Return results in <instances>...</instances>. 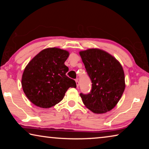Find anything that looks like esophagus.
<instances>
[{
    "mask_svg": "<svg viewBox=\"0 0 149 149\" xmlns=\"http://www.w3.org/2000/svg\"><path fill=\"white\" fill-rule=\"evenodd\" d=\"M75 83H76V85H77V87H79V81H78V79H75Z\"/></svg>",
    "mask_w": 149,
    "mask_h": 149,
    "instance_id": "34e87169",
    "label": "esophagus"
}]
</instances>
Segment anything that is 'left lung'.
I'll use <instances>...</instances> for the list:
<instances>
[{
    "label": "left lung",
    "instance_id": "8db88e82",
    "mask_svg": "<svg viewBox=\"0 0 149 149\" xmlns=\"http://www.w3.org/2000/svg\"><path fill=\"white\" fill-rule=\"evenodd\" d=\"M92 89L80 93L83 102L95 114L109 112L119 102L125 90V75L120 63L104 50L89 49L79 52Z\"/></svg>",
    "mask_w": 149,
    "mask_h": 149
}]
</instances>
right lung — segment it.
<instances>
[{
    "instance_id": "add662e5",
    "label": "right lung",
    "mask_w": 149,
    "mask_h": 149,
    "mask_svg": "<svg viewBox=\"0 0 149 149\" xmlns=\"http://www.w3.org/2000/svg\"><path fill=\"white\" fill-rule=\"evenodd\" d=\"M69 54L67 50L48 48L26 65L22 86L33 104L40 108H50L61 101L70 87H76L75 81L65 75L69 69L64 62Z\"/></svg>"
}]
</instances>
